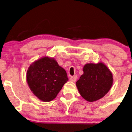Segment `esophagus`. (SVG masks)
<instances>
[{
  "label": "esophagus",
  "instance_id": "34e87169",
  "mask_svg": "<svg viewBox=\"0 0 132 132\" xmlns=\"http://www.w3.org/2000/svg\"><path fill=\"white\" fill-rule=\"evenodd\" d=\"M77 79V76H71L70 78V80L72 81H75Z\"/></svg>",
  "mask_w": 132,
  "mask_h": 132
}]
</instances>
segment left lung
Returning <instances> with one entry per match:
<instances>
[{
	"instance_id": "8db88e82",
	"label": "left lung",
	"mask_w": 132,
	"mask_h": 132,
	"mask_svg": "<svg viewBox=\"0 0 132 132\" xmlns=\"http://www.w3.org/2000/svg\"><path fill=\"white\" fill-rule=\"evenodd\" d=\"M83 71L76 86L85 100L95 102L107 94L113 84V75L107 66L102 63H87Z\"/></svg>"
}]
</instances>
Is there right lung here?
I'll return each instance as SVG.
<instances>
[{"mask_svg": "<svg viewBox=\"0 0 132 132\" xmlns=\"http://www.w3.org/2000/svg\"><path fill=\"white\" fill-rule=\"evenodd\" d=\"M27 81L33 93L43 102L53 100L68 81L65 70L52 58L44 57L31 64Z\"/></svg>", "mask_w": 132, "mask_h": 132, "instance_id": "obj_1", "label": "right lung"}]
</instances>
